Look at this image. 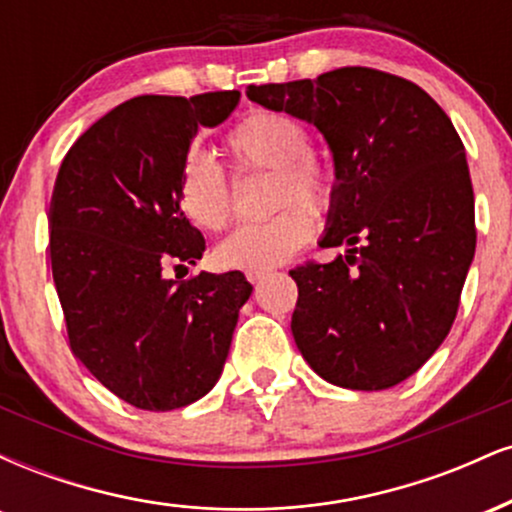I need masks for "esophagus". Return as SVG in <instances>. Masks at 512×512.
<instances>
[{"label":"esophagus","instance_id":"1","mask_svg":"<svg viewBox=\"0 0 512 512\" xmlns=\"http://www.w3.org/2000/svg\"><path fill=\"white\" fill-rule=\"evenodd\" d=\"M267 274H269V269H250V272H245L250 284H257V281H262Z\"/></svg>","mask_w":512,"mask_h":512}]
</instances>
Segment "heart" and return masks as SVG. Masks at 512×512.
I'll return each instance as SVG.
<instances>
[{
    "instance_id": "1",
    "label": "heart",
    "mask_w": 512,
    "mask_h": 512,
    "mask_svg": "<svg viewBox=\"0 0 512 512\" xmlns=\"http://www.w3.org/2000/svg\"><path fill=\"white\" fill-rule=\"evenodd\" d=\"M233 161L243 170H272V207H281L264 221L238 226L216 248V262L226 269H269L291 260L313 236V214L332 204L334 173L310 154V134L284 113L255 110L226 137ZM301 198L300 203L290 199ZM182 214L204 231H221L233 216L231 182L214 156L192 149L178 175Z\"/></svg>"
}]
</instances>
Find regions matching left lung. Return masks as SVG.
Returning <instances> with one entry per match:
<instances>
[{
	"label": "left lung",
	"instance_id": "obj_1",
	"mask_svg": "<svg viewBox=\"0 0 512 512\" xmlns=\"http://www.w3.org/2000/svg\"><path fill=\"white\" fill-rule=\"evenodd\" d=\"M248 98L320 129L334 161L322 248L291 269V332L308 366L349 390H387L436 354L477 248L467 156L450 117L402 76L342 67L248 86Z\"/></svg>",
	"mask_w": 512,
	"mask_h": 512
}]
</instances>
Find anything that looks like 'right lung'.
<instances>
[{"label":"right lung","mask_w":512,"mask_h":512,"mask_svg":"<svg viewBox=\"0 0 512 512\" xmlns=\"http://www.w3.org/2000/svg\"><path fill=\"white\" fill-rule=\"evenodd\" d=\"M238 91L139 96L117 105L64 156L50 202V262L69 344L98 383L146 411L187 407L221 378L243 272L163 276L202 260V233L178 202L199 127L236 110Z\"/></svg>","instance_id":"add662e5"}]
</instances>
